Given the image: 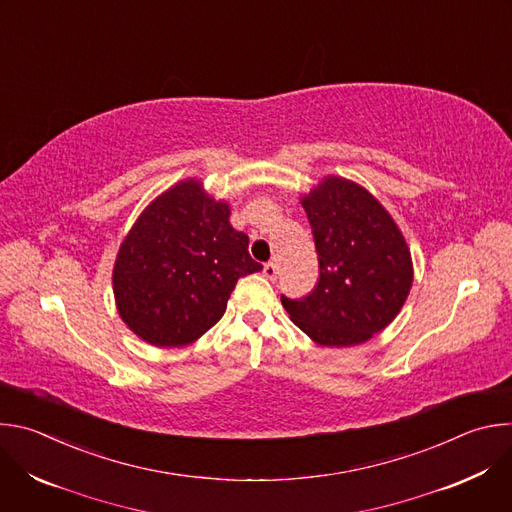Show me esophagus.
Returning a JSON list of instances; mask_svg holds the SVG:
<instances>
[{
  "label": "esophagus",
  "mask_w": 512,
  "mask_h": 512,
  "mask_svg": "<svg viewBox=\"0 0 512 512\" xmlns=\"http://www.w3.org/2000/svg\"><path fill=\"white\" fill-rule=\"evenodd\" d=\"M263 275H265L267 279H271V281H273V279L277 277V265H275L273 261L265 263V265H263Z\"/></svg>",
  "instance_id": "obj_1"
}]
</instances>
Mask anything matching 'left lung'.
Masks as SVG:
<instances>
[{
    "mask_svg": "<svg viewBox=\"0 0 512 512\" xmlns=\"http://www.w3.org/2000/svg\"><path fill=\"white\" fill-rule=\"evenodd\" d=\"M302 206L320 277L300 300L281 296L291 322L320 346H354L387 328L413 283L407 243L383 204L362 186L324 178Z\"/></svg>",
    "mask_w": 512,
    "mask_h": 512,
    "instance_id": "8db88e82",
    "label": "left lung"
}]
</instances>
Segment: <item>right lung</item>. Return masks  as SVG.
<instances>
[{
  "label": "right lung",
  "instance_id": "right-lung-1",
  "mask_svg": "<svg viewBox=\"0 0 512 512\" xmlns=\"http://www.w3.org/2000/svg\"><path fill=\"white\" fill-rule=\"evenodd\" d=\"M198 180L158 196L131 227L113 267L121 320L154 346H186L223 318L237 281L263 265Z\"/></svg>",
  "mask_w": 512,
  "mask_h": 512
}]
</instances>
